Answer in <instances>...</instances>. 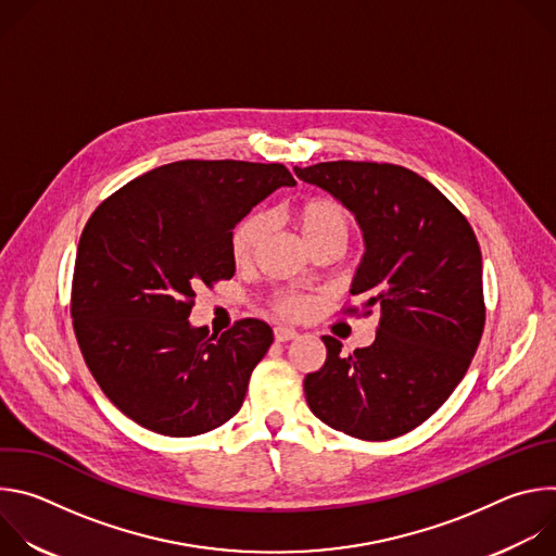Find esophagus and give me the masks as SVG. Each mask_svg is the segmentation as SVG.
I'll list each match as a JSON object with an SVG mask.
<instances>
[{"mask_svg":"<svg viewBox=\"0 0 556 556\" xmlns=\"http://www.w3.org/2000/svg\"><path fill=\"white\" fill-rule=\"evenodd\" d=\"M296 337H299V332H296V330H292V328H283V326L275 328V341H279V343L292 341V339H296Z\"/></svg>","mask_w":556,"mask_h":556,"instance_id":"1","label":"esophagus"}]
</instances>
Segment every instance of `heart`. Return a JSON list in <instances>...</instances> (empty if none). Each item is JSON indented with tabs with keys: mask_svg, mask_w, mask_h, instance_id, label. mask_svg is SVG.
<instances>
[{
	"mask_svg": "<svg viewBox=\"0 0 556 556\" xmlns=\"http://www.w3.org/2000/svg\"><path fill=\"white\" fill-rule=\"evenodd\" d=\"M294 222L303 240L312 249L328 237H348L352 219L343 204L332 198H312L294 208ZM268 230V217L264 213H251L235 226L230 235V253L235 264H249L257 255ZM309 307V301L301 294H283L277 301V309L283 316H301Z\"/></svg>",
	"mask_w": 556,
	"mask_h": 556,
	"instance_id": "b5f03b06",
	"label": "heart"
}]
</instances>
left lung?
<instances>
[{
  "instance_id": "8db88e82",
  "label": "left lung",
  "mask_w": 556,
  "mask_h": 556,
  "mask_svg": "<svg viewBox=\"0 0 556 556\" xmlns=\"http://www.w3.org/2000/svg\"><path fill=\"white\" fill-rule=\"evenodd\" d=\"M358 222L365 253L352 294L380 305L369 348L328 358L303 380L312 414L361 440L399 438L431 414L464 378L484 332L482 253L466 217L425 178L378 163L294 167Z\"/></svg>"
}]
</instances>
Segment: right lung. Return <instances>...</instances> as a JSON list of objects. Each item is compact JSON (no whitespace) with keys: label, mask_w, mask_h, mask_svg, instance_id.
Masks as SVG:
<instances>
[{"label":"right lung","mask_w":556,"mask_h":556,"mask_svg":"<svg viewBox=\"0 0 556 556\" xmlns=\"http://www.w3.org/2000/svg\"><path fill=\"white\" fill-rule=\"evenodd\" d=\"M294 185L277 163L180 161L142 174L92 213L74 264V334L127 418L191 438L240 412L270 326L242 319L217 337L189 314L202 286L235 275L232 228Z\"/></svg>","instance_id":"add662e5"}]
</instances>
